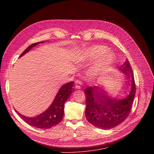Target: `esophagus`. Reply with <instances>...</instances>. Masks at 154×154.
I'll return each instance as SVG.
<instances>
[{"instance_id": "1", "label": "esophagus", "mask_w": 154, "mask_h": 154, "mask_svg": "<svg viewBox=\"0 0 154 154\" xmlns=\"http://www.w3.org/2000/svg\"><path fill=\"white\" fill-rule=\"evenodd\" d=\"M75 87L77 89H80L82 85V82L80 80H77L75 82Z\"/></svg>"}]
</instances>
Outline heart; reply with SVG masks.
Masks as SVG:
<instances>
[{
	"label": "heart",
	"mask_w": 154,
	"mask_h": 154,
	"mask_svg": "<svg viewBox=\"0 0 154 154\" xmlns=\"http://www.w3.org/2000/svg\"><path fill=\"white\" fill-rule=\"evenodd\" d=\"M108 49L101 46H92L86 49L82 54L78 57V60H81L82 58L88 59H94L101 56L100 64L102 68H106L110 65L114 60V55L110 52H106Z\"/></svg>",
	"instance_id": "heart-1"
}]
</instances>
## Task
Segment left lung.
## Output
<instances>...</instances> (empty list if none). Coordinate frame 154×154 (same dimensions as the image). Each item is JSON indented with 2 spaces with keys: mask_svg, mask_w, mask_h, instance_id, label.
Returning <instances> with one entry per match:
<instances>
[{
  "mask_svg": "<svg viewBox=\"0 0 154 154\" xmlns=\"http://www.w3.org/2000/svg\"><path fill=\"white\" fill-rule=\"evenodd\" d=\"M130 82V91L124 99H116L108 96L100 86L87 87L85 90L86 106V118L90 124L102 129H109L118 126L128 116L136 93L134 73L129 61L126 59L119 67Z\"/></svg>",
  "mask_w": 154,
  "mask_h": 154,
  "instance_id": "left-lung-1",
  "label": "left lung"
}]
</instances>
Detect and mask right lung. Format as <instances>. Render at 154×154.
<instances>
[{
	"label": "right lung",
	"instance_id": "1",
	"mask_svg": "<svg viewBox=\"0 0 154 154\" xmlns=\"http://www.w3.org/2000/svg\"><path fill=\"white\" fill-rule=\"evenodd\" d=\"M43 42L32 44L21 54L19 58L27 53L32 48ZM74 83V82H71L63 85L60 88L51 106L45 112L36 117H27L19 113L16 110L15 111L22 119L31 126L44 129L51 128L59 124L62 120L64 115V103L74 90L72 88Z\"/></svg>",
	"mask_w": 154,
	"mask_h": 154
}]
</instances>
